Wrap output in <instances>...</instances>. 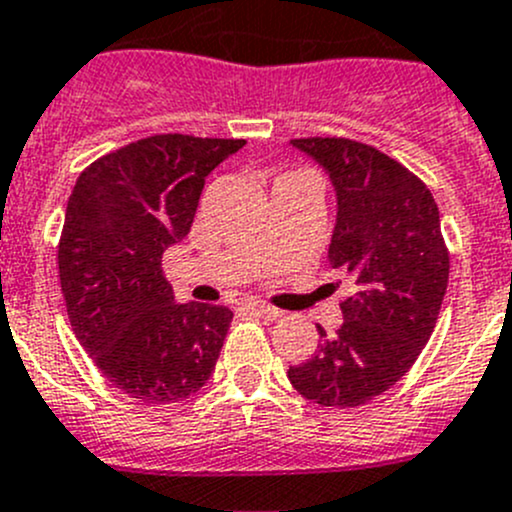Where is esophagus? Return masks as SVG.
<instances>
[{"mask_svg": "<svg viewBox=\"0 0 512 512\" xmlns=\"http://www.w3.org/2000/svg\"><path fill=\"white\" fill-rule=\"evenodd\" d=\"M245 309L247 312L257 314V317H262V319H280L282 317L280 309L270 307V304H265V302H245Z\"/></svg>", "mask_w": 512, "mask_h": 512, "instance_id": "1", "label": "esophagus"}]
</instances>
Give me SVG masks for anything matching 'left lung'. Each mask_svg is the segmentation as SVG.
I'll list each match as a JSON object with an SVG mask.
<instances>
[{
	"label": "left lung",
	"mask_w": 512,
	"mask_h": 512,
	"mask_svg": "<svg viewBox=\"0 0 512 512\" xmlns=\"http://www.w3.org/2000/svg\"><path fill=\"white\" fill-rule=\"evenodd\" d=\"M337 188L329 262L354 294L339 302L342 327H317V352L287 376L304 399L352 409L389 391L431 339L448 285V247L431 190L404 163L342 136L294 138Z\"/></svg>",
	"instance_id": "1"
}]
</instances>
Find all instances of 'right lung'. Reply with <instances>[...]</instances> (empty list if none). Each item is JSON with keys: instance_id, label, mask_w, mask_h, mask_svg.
<instances>
[{"instance_id": "1", "label": "right lung", "mask_w": 512, "mask_h": 512, "mask_svg": "<svg viewBox=\"0 0 512 512\" xmlns=\"http://www.w3.org/2000/svg\"><path fill=\"white\" fill-rule=\"evenodd\" d=\"M242 138L153 136L81 170L59 237L66 314L101 374L131 399L173 404L205 386L232 312L178 304L163 252L193 225L205 178Z\"/></svg>"}]
</instances>
